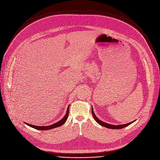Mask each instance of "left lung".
<instances>
[{
  "label": "left lung",
  "instance_id": "1",
  "mask_svg": "<svg viewBox=\"0 0 160 160\" xmlns=\"http://www.w3.org/2000/svg\"><path fill=\"white\" fill-rule=\"evenodd\" d=\"M92 115L94 118V120L97 121L100 125L105 127H107V128H108V129H122L123 128V127H125L129 125L130 124H131L132 123H133L134 122H135L136 120L134 121H132L130 123H125V124H123V125H111V124H109V123H107L104 122H102V120H100L99 118H98L97 117V116L95 115L94 112H93V109H92Z\"/></svg>",
  "mask_w": 160,
  "mask_h": 160
}]
</instances>
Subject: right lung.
I'll return each instance as SVG.
<instances>
[{
	"label": "right lung",
	"instance_id": "1",
	"mask_svg": "<svg viewBox=\"0 0 160 160\" xmlns=\"http://www.w3.org/2000/svg\"><path fill=\"white\" fill-rule=\"evenodd\" d=\"M69 105L68 106V110H67V112H66V113L65 115V116L63 117L62 119H61L60 121L57 122V123H55L51 125H48V126H37V125H31V124H29V123H26L24 122L26 125H29V127H33V128L35 129H37V130H40V131H47V130H50V129H54L55 128V127H60L61 125H62L63 123H64L68 118V115H69Z\"/></svg>",
	"mask_w": 160,
	"mask_h": 160
}]
</instances>
